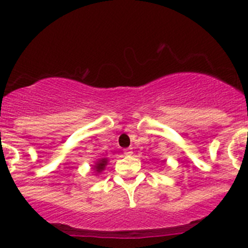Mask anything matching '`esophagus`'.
Here are the masks:
<instances>
[{
	"label": "esophagus",
	"mask_w": 248,
	"mask_h": 248,
	"mask_svg": "<svg viewBox=\"0 0 248 248\" xmlns=\"http://www.w3.org/2000/svg\"><path fill=\"white\" fill-rule=\"evenodd\" d=\"M131 154H133V150H131V149H124V155H125V156H130Z\"/></svg>",
	"instance_id": "esophagus-1"
}]
</instances>
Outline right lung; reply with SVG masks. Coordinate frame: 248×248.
I'll list each match as a JSON object with an SVG mask.
<instances>
[{
  "label": "right lung",
  "instance_id": "1",
  "mask_svg": "<svg viewBox=\"0 0 248 248\" xmlns=\"http://www.w3.org/2000/svg\"><path fill=\"white\" fill-rule=\"evenodd\" d=\"M107 165H108V159H107V157H102V159H98L97 161H95V164L93 165V170L97 172V174H99L103 170H105V166Z\"/></svg>",
  "mask_w": 248,
  "mask_h": 248
}]
</instances>
